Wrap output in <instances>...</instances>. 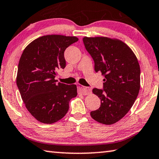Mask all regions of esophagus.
Wrapping results in <instances>:
<instances>
[{"mask_svg": "<svg viewBox=\"0 0 159 159\" xmlns=\"http://www.w3.org/2000/svg\"><path fill=\"white\" fill-rule=\"evenodd\" d=\"M77 90H78V92L84 96L89 95V94H90L91 93V90L90 89L85 87L84 86H80V85L77 86Z\"/></svg>", "mask_w": 159, "mask_h": 159, "instance_id": "esophagus-1", "label": "esophagus"}]
</instances>
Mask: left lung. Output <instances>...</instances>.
I'll use <instances>...</instances> for the list:
<instances>
[{
	"instance_id": "left-lung-1",
	"label": "left lung",
	"mask_w": 159,
	"mask_h": 159,
	"mask_svg": "<svg viewBox=\"0 0 159 159\" xmlns=\"http://www.w3.org/2000/svg\"><path fill=\"white\" fill-rule=\"evenodd\" d=\"M86 49L95 63L94 69L101 72L103 90L94 88L93 93L101 99V107L91 112L94 120L111 125L129 112L140 88V68L132 49L116 38H83Z\"/></svg>"
}]
</instances>
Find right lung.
Wrapping results in <instances>:
<instances>
[{
    "mask_svg": "<svg viewBox=\"0 0 159 159\" xmlns=\"http://www.w3.org/2000/svg\"><path fill=\"white\" fill-rule=\"evenodd\" d=\"M75 36L47 35L31 42L19 59L16 85L28 111L38 121L51 124L62 119L77 86L57 83L58 69L66 67L64 52Z\"/></svg>",
    "mask_w": 159,
    "mask_h": 159,
    "instance_id": "obj_1",
    "label": "right lung"
}]
</instances>
